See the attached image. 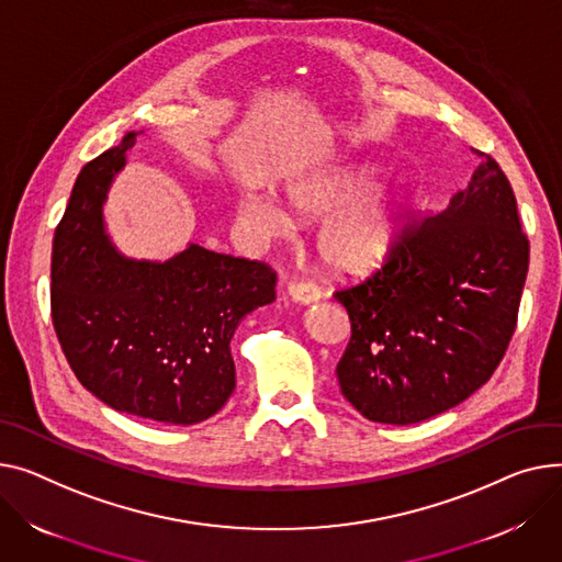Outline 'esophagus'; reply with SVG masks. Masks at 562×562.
<instances>
[{"label":"esophagus","mask_w":562,"mask_h":562,"mask_svg":"<svg viewBox=\"0 0 562 562\" xmlns=\"http://www.w3.org/2000/svg\"><path fill=\"white\" fill-rule=\"evenodd\" d=\"M291 301L297 305H314L321 301V289L312 282H291L286 286Z\"/></svg>","instance_id":"esophagus-1"}]
</instances>
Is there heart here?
Masks as SVG:
<instances>
[{"label": "heart", "mask_w": 562, "mask_h": 562, "mask_svg": "<svg viewBox=\"0 0 562 562\" xmlns=\"http://www.w3.org/2000/svg\"><path fill=\"white\" fill-rule=\"evenodd\" d=\"M375 162H341L321 167L289 182L286 199L297 214L316 218L325 211L316 250L339 276L361 278L380 271L393 257L406 226V199ZM239 218L261 239L278 237L293 226V214L273 192H244Z\"/></svg>", "instance_id": "heart-1"}]
</instances>
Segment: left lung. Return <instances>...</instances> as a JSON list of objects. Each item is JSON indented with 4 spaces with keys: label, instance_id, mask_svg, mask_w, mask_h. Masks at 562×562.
<instances>
[{
    "label": "left lung",
    "instance_id": "obj_1",
    "mask_svg": "<svg viewBox=\"0 0 562 562\" xmlns=\"http://www.w3.org/2000/svg\"><path fill=\"white\" fill-rule=\"evenodd\" d=\"M527 271L513 187L485 156L382 271L336 291L352 327L336 366L346 400L384 425H416L468 400L506 352Z\"/></svg>",
    "mask_w": 562,
    "mask_h": 562
}]
</instances>
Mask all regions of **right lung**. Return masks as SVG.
<instances>
[{"label":"right lung","mask_w":562,"mask_h":562,"mask_svg":"<svg viewBox=\"0 0 562 562\" xmlns=\"http://www.w3.org/2000/svg\"><path fill=\"white\" fill-rule=\"evenodd\" d=\"M144 131L88 162L52 250V318L79 382L120 414L196 425L235 391L231 341L241 318L276 301V273L194 241L169 259L126 257L103 205Z\"/></svg>","instance_id":"obj_1"}]
</instances>
